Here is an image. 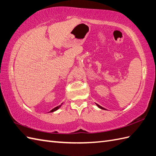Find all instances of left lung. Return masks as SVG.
I'll return each instance as SVG.
<instances>
[{"instance_id":"8db88e82","label":"left lung","mask_w":156,"mask_h":156,"mask_svg":"<svg viewBox=\"0 0 156 156\" xmlns=\"http://www.w3.org/2000/svg\"><path fill=\"white\" fill-rule=\"evenodd\" d=\"M95 104H96V105L97 106H98V107H99V108H100V109H103V110H106L105 108H103V107H102L101 106H100V105H99L98 104H97V103H95Z\"/></svg>"}]
</instances>
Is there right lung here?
Returning a JSON list of instances; mask_svg holds the SVG:
<instances>
[{
	"instance_id": "right-lung-1",
	"label": "right lung",
	"mask_w": 156,
	"mask_h": 156,
	"mask_svg": "<svg viewBox=\"0 0 156 156\" xmlns=\"http://www.w3.org/2000/svg\"><path fill=\"white\" fill-rule=\"evenodd\" d=\"M62 104H63V103H61V104L60 105H58V106H57V107H55L54 109H53L52 110H51L49 113H52V112H55V111H57V109H58L60 108V107H61V105H62Z\"/></svg>"
}]
</instances>
